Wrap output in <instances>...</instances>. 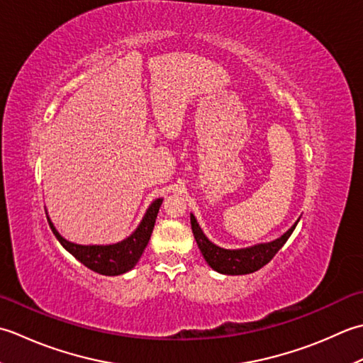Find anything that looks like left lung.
Listing matches in <instances>:
<instances>
[{"label": "left lung", "instance_id": "1", "mask_svg": "<svg viewBox=\"0 0 363 363\" xmlns=\"http://www.w3.org/2000/svg\"><path fill=\"white\" fill-rule=\"evenodd\" d=\"M298 223L299 220H296L290 230L285 232L280 238L274 241L257 244V246L246 247V249L230 250V249L219 247L206 238L202 232V228L199 227L194 214H191L192 233H194L197 246L201 249L205 262L208 263L214 271L220 272V274H228V276L250 274V272H255L260 268H263L264 264H268L272 260V257L282 249L286 240L290 238Z\"/></svg>", "mask_w": 363, "mask_h": 363}]
</instances>
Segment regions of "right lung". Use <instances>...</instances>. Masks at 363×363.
I'll list each match as a JSON object with an SVG mask.
<instances>
[{
    "mask_svg": "<svg viewBox=\"0 0 363 363\" xmlns=\"http://www.w3.org/2000/svg\"><path fill=\"white\" fill-rule=\"evenodd\" d=\"M161 203L162 199H157V201L149 206V210H147L145 216L140 220V224L128 238H125L123 241L116 244H108V246H83V244L70 242L59 235L50 218L47 219L51 230H53L57 241L62 244V247L65 250H69V252L75 257L78 262L83 263L86 268L92 269L94 272H99V274L103 276H119L135 268V264L139 262L144 249L147 247V244H149Z\"/></svg>",
    "mask_w": 363,
    "mask_h": 363,
    "instance_id": "right-lung-1",
    "label": "right lung"
}]
</instances>
